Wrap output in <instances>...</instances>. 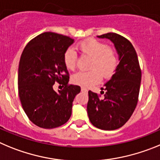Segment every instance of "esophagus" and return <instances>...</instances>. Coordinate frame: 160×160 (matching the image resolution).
I'll list each match as a JSON object with an SVG mask.
<instances>
[{"label":"esophagus","instance_id":"1","mask_svg":"<svg viewBox=\"0 0 160 160\" xmlns=\"http://www.w3.org/2000/svg\"><path fill=\"white\" fill-rule=\"evenodd\" d=\"M81 92H88V89L86 88L82 87L81 88Z\"/></svg>","mask_w":160,"mask_h":160}]
</instances>
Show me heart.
Returning <instances> with one entry per match:
<instances>
[{
	"mask_svg": "<svg viewBox=\"0 0 160 160\" xmlns=\"http://www.w3.org/2000/svg\"><path fill=\"white\" fill-rule=\"evenodd\" d=\"M83 55L92 57L89 71H80L72 77V81L82 87L88 88L101 80L102 76L109 78L113 75L118 65L117 53L112 48L96 39H90L80 42L77 45ZM77 54L72 48L66 49L64 63L68 69L74 70L77 67Z\"/></svg>",
	"mask_w": 160,
	"mask_h": 160,
	"instance_id": "heart-1",
	"label": "heart"
}]
</instances>
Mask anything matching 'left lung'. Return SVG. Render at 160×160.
<instances>
[{
    "instance_id": "left-lung-1",
    "label": "left lung",
    "mask_w": 160,
    "mask_h": 160,
    "mask_svg": "<svg viewBox=\"0 0 160 160\" xmlns=\"http://www.w3.org/2000/svg\"><path fill=\"white\" fill-rule=\"evenodd\" d=\"M97 37L114 44L119 62L112 78L101 88L102 98L88 91V115L97 128L116 130L130 119L137 105L141 70L136 50L128 40L114 32Z\"/></svg>"
}]
</instances>
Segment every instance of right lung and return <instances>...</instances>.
Instances as JSON below:
<instances>
[{
    "instance_id": "right-lung-1",
    "label": "right lung",
    "mask_w": 160,
    "mask_h": 160,
    "mask_svg": "<svg viewBox=\"0 0 160 160\" xmlns=\"http://www.w3.org/2000/svg\"><path fill=\"white\" fill-rule=\"evenodd\" d=\"M74 43L67 36L46 32L25 46L18 68V92L23 109L34 124L51 129L64 124L72 115V102L80 92L68 85L69 77L64 63V52ZM55 82L63 90L53 89Z\"/></svg>"
}]
</instances>
